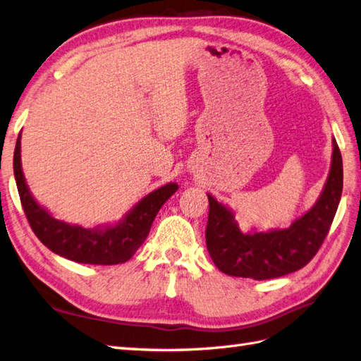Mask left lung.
Wrapping results in <instances>:
<instances>
[{"instance_id": "8db88e82", "label": "left lung", "mask_w": 361, "mask_h": 361, "mask_svg": "<svg viewBox=\"0 0 361 361\" xmlns=\"http://www.w3.org/2000/svg\"><path fill=\"white\" fill-rule=\"evenodd\" d=\"M341 191L343 160L337 140L332 139L331 170L322 195L290 227L243 231L235 221V213L207 193L210 212L205 241L214 266L230 276L258 281L302 269L322 247L337 213Z\"/></svg>"}]
</instances>
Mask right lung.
<instances>
[{"mask_svg": "<svg viewBox=\"0 0 361 361\" xmlns=\"http://www.w3.org/2000/svg\"><path fill=\"white\" fill-rule=\"evenodd\" d=\"M13 174L23 210L39 241L63 258L97 266H114L131 259L147 239L160 207L179 188L176 182H168L142 197L118 222L83 228L75 224L55 219L32 196L21 168V133L15 145Z\"/></svg>", "mask_w": 361, "mask_h": 361, "instance_id": "add662e5", "label": "right lung"}]
</instances>
